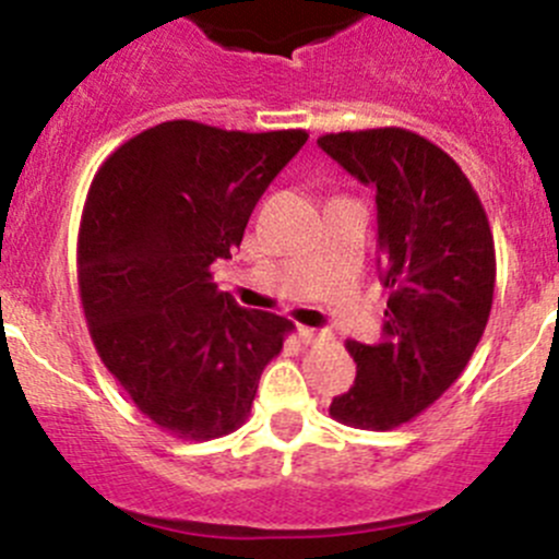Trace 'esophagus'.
I'll return each mask as SVG.
<instances>
[{"label":"esophagus","mask_w":559,"mask_h":559,"mask_svg":"<svg viewBox=\"0 0 559 559\" xmlns=\"http://www.w3.org/2000/svg\"><path fill=\"white\" fill-rule=\"evenodd\" d=\"M297 335H300V341L306 343H316V341H321V337H324V332L321 330H313V326H300V330H297Z\"/></svg>","instance_id":"obj_1"}]
</instances>
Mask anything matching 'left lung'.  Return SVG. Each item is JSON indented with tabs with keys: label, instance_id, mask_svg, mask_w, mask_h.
Here are the masks:
<instances>
[{
	"label": "left lung",
	"instance_id": "obj_1",
	"mask_svg": "<svg viewBox=\"0 0 559 559\" xmlns=\"http://www.w3.org/2000/svg\"><path fill=\"white\" fill-rule=\"evenodd\" d=\"M319 145L376 189L384 337L346 341L357 379L330 405L332 419L392 430L430 408L460 379L492 311L495 240L460 165L400 127L321 134Z\"/></svg>",
	"mask_w": 559,
	"mask_h": 559
}]
</instances>
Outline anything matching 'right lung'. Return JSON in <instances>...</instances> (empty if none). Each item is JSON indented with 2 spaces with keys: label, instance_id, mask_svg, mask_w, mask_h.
<instances>
[{
  "label": "right lung",
  "instance_id": "obj_1",
  "mask_svg": "<svg viewBox=\"0 0 559 559\" xmlns=\"http://www.w3.org/2000/svg\"><path fill=\"white\" fill-rule=\"evenodd\" d=\"M306 129L227 132L165 121L103 162L78 233V286L99 359L154 425L186 441L251 414L289 319L246 311L213 284Z\"/></svg>",
  "mask_w": 559,
  "mask_h": 559
}]
</instances>
